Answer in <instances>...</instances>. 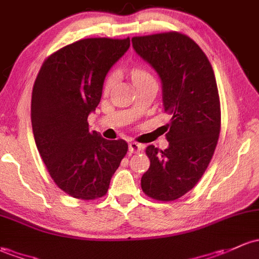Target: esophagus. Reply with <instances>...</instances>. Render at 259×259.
Returning a JSON list of instances; mask_svg holds the SVG:
<instances>
[{"label":"esophagus","mask_w":259,"mask_h":259,"mask_svg":"<svg viewBox=\"0 0 259 259\" xmlns=\"http://www.w3.org/2000/svg\"><path fill=\"white\" fill-rule=\"evenodd\" d=\"M128 148L131 153H140L142 152V148H143V147H142V144L137 143V142H131Z\"/></svg>","instance_id":"esophagus-1"}]
</instances>
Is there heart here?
Listing matches in <instances>:
<instances>
[{
    "instance_id": "1",
    "label": "heart",
    "mask_w": 259,
    "mask_h": 259,
    "mask_svg": "<svg viewBox=\"0 0 259 259\" xmlns=\"http://www.w3.org/2000/svg\"><path fill=\"white\" fill-rule=\"evenodd\" d=\"M131 76H132V80L135 84L138 81H142V80L148 79V77H153L151 73H148V71L143 68H133L132 70H131ZM113 81H115V75L113 74L107 75L106 79H105L104 81V90L105 91L110 90L111 86L113 85Z\"/></svg>"
}]
</instances>
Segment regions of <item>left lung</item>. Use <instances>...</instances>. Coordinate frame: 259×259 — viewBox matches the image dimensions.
Here are the masks:
<instances>
[{"mask_svg": "<svg viewBox=\"0 0 259 259\" xmlns=\"http://www.w3.org/2000/svg\"><path fill=\"white\" fill-rule=\"evenodd\" d=\"M135 51L162 80L166 149L146 148L151 160L141 179L143 193L173 201L197 184L211 162L220 130L221 107L212 66L199 46L180 32L133 37Z\"/></svg>", "mask_w": 259, "mask_h": 259, "instance_id": "8db88e82", "label": "left lung"}]
</instances>
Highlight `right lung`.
<instances>
[{
	"label": "right lung",
	"mask_w": 259,
	"mask_h": 259,
	"mask_svg": "<svg viewBox=\"0 0 259 259\" xmlns=\"http://www.w3.org/2000/svg\"><path fill=\"white\" fill-rule=\"evenodd\" d=\"M130 48V38H86L44 60L32 91L34 141L49 175L75 199L106 195L128 151L124 140L107 141L89 130L111 66Z\"/></svg>",
	"instance_id": "obj_1"
}]
</instances>
